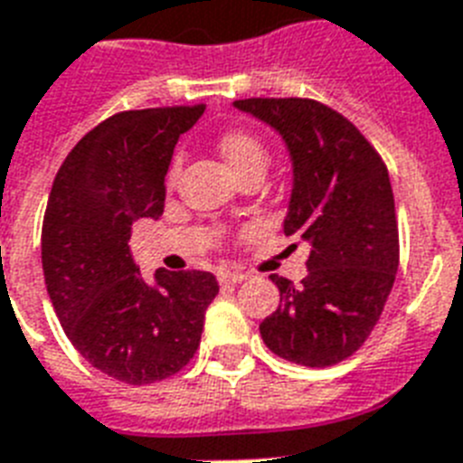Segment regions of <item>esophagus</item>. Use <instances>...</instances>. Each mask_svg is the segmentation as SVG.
<instances>
[{"mask_svg":"<svg viewBox=\"0 0 463 463\" xmlns=\"http://www.w3.org/2000/svg\"><path fill=\"white\" fill-rule=\"evenodd\" d=\"M219 280H221V285H238V283H242V280H247V276H244V273H240V270L228 269V270H221Z\"/></svg>","mask_w":463,"mask_h":463,"instance_id":"obj_1","label":"esophagus"}]
</instances>
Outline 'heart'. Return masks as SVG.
Segmentation results:
<instances>
[{"label":"heart","mask_w":463,"mask_h":463,"mask_svg":"<svg viewBox=\"0 0 463 463\" xmlns=\"http://www.w3.org/2000/svg\"><path fill=\"white\" fill-rule=\"evenodd\" d=\"M221 154H223L225 164L231 166V171L235 175H240L242 171L251 166H266V149L261 146V142L254 137V135L244 133V130H231L225 133L219 142ZM180 159L175 156L173 159L171 173L178 171Z\"/></svg>","instance_id":"b5f03b06"}]
</instances>
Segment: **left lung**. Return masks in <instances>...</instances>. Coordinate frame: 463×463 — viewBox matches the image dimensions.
I'll return each instance as SVG.
<instances>
[{
    "mask_svg": "<svg viewBox=\"0 0 463 463\" xmlns=\"http://www.w3.org/2000/svg\"><path fill=\"white\" fill-rule=\"evenodd\" d=\"M235 109L283 137L292 159L283 231L309 244L302 285L270 276L280 304L259 326L261 337L299 366L345 362L375 328L400 266L388 168L354 123L317 99L251 97Z\"/></svg>",
    "mask_w": 463,
    "mask_h": 463,
    "instance_id": "8db88e82",
    "label": "left lung"
}]
</instances>
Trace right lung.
<instances>
[{
	"label": "right lung",
	"mask_w": 463,
	"mask_h": 463,
	"mask_svg": "<svg viewBox=\"0 0 463 463\" xmlns=\"http://www.w3.org/2000/svg\"><path fill=\"white\" fill-rule=\"evenodd\" d=\"M202 114L204 104L114 114L71 149L49 193V299L73 347L128 385L178 373L197 352L204 311L219 295L206 270H156L149 285L128 247L135 221L164 213L173 146Z\"/></svg>",
	"instance_id": "add662e5"
}]
</instances>
